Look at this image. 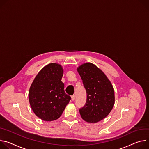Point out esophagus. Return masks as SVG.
I'll return each instance as SVG.
<instances>
[{
  "label": "esophagus",
  "mask_w": 149,
  "mask_h": 149,
  "mask_svg": "<svg viewBox=\"0 0 149 149\" xmlns=\"http://www.w3.org/2000/svg\"><path fill=\"white\" fill-rule=\"evenodd\" d=\"M71 98H72V101H74V100H75V96H74V95L72 96Z\"/></svg>",
  "instance_id": "esophagus-1"
}]
</instances>
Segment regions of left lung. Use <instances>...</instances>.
I'll return each mask as SVG.
<instances>
[{
  "instance_id": "1",
  "label": "left lung",
  "mask_w": 149,
  "mask_h": 149,
  "mask_svg": "<svg viewBox=\"0 0 149 149\" xmlns=\"http://www.w3.org/2000/svg\"><path fill=\"white\" fill-rule=\"evenodd\" d=\"M77 70L87 93L86 104L79 110L81 117L88 123H97L107 117L113 108V86L106 74L93 63L82 64Z\"/></svg>"
}]
</instances>
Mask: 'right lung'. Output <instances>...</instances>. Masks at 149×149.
I'll return each instance as SVG.
<instances>
[{"instance_id":"1","label":"right lung","mask_w":149,"mask_h":149,"mask_svg":"<svg viewBox=\"0 0 149 149\" xmlns=\"http://www.w3.org/2000/svg\"><path fill=\"white\" fill-rule=\"evenodd\" d=\"M63 75L61 65L49 63L38 72L30 86L28 97L31 107L42 120L52 121L59 118L71 100L64 92Z\"/></svg>"}]
</instances>
